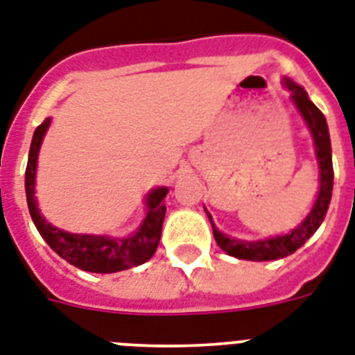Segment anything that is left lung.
Wrapping results in <instances>:
<instances>
[{"instance_id": "left-lung-1", "label": "left lung", "mask_w": 355, "mask_h": 355, "mask_svg": "<svg viewBox=\"0 0 355 355\" xmlns=\"http://www.w3.org/2000/svg\"><path fill=\"white\" fill-rule=\"evenodd\" d=\"M284 83L288 90L293 92L294 104H296V108L302 113V117L305 119L306 126H309L312 133V139H314L315 157H318V162H320V193H318V198H315L314 205H312V211L306 214V218L296 229H293L291 233L284 234V236L265 238V240H258V242L234 240V238H229L227 234L220 233L216 225L213 223L211 214L205 211L207 216H209L211 227H213L214 240L220 245V249L227 252L229 256L240 258V260L270 261L293 254L294 251H297L318 231V227L323 222L324 214H327V209H329L330 198H332L334 168H332L329 126H327L324 115L309 99V95H306V92L303 90L302 86L293 83L291 79H285Z\"/></svg>"}]
</instances>
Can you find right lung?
I'll return each instance as SVG.
<instances>
[{"mask_svg": "<svg viewBox=\"0 0 355 355\" xmlns=\"http://www.w3.org/2000/svg\"><path fill=\"white\" fill-rule=\"evenodd\" d=\"M49 126L50 119H44L40 126L35 128L25 171L26 204H28V211H31L35 227L44 238V242L49 243L62 260L76 265L77 269L88 270V272H119V270L137 267V265H142L150 260L160 242L164 214H166V205L162 200L168 195V187L153 189L148 195L146 198L148 214L142 220L141 227L128 238L67 233L62 229L53 227L52 223L41 216L34 196L35 169H37V155H40L41 142H43V137Z\"/></svg>", "mask_w": 355, "mask_h": 355, "instance_id": "obj_1", "label": "right lung"}]
</instances>
